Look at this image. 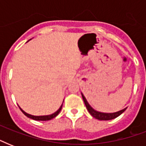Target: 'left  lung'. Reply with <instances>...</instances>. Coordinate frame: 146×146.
<instances>
[{"label": "left lung", "instance_id": "8db88e82", "mask_svg": "<svg viewBox=\"0 0 146 146\" xmlns=\"http://www.w3.org/2000/svg\"><path fill=\"white\" fill-rule=\"evenodd\" d=\"M82 94V99L84 101V103L86 104V107L87 110L89 112V113L91 114L93 117L96 118L98 120H113L114 118L117 117L118 116H120L121 113H123L126 111V109L127 108H125L122 109L119 111H117V112H113V113H104V112H101V111H98L92 108V107L89 104V102H87L86 98L83 96V94L81 92Z\"/></svg>", "mask_w": 146, "mask_h": 146}]
</instances>
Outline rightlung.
I'll use <instances>...</instances> for the list:
<instances>
[{
    "label": "right lung",
    "mask_w": 146,
    "mask_h": 146,
    "mask_svg": "<svg viewBox=\"0 0 146 146\" xmlns=\"http://www.w3.org/2000/svg\"><path fill=\"white\" fill-rule=\"evenodd\" d=\"M63 103H64V101H63ZM63 103H62L61 105L60 106V108H58V110H57V111H56L54 113H51V114H48V115H42V116L32 115V114H29V113L25 112V111H24L23 110V109H22L19 106V109L21 110L22 112H23V113L26 116V117H28L29 118H31V119H33V120H42V121H46V120H51V119H53V118H54L56 116L58 115V113H60V111H61L62 106H63Z\"/></svg>",
    "instance_id": "1"
}]
</instances>
